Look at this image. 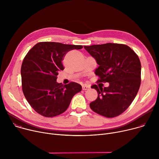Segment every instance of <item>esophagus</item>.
Masks as SVG:
<instances>
[{"label": "esophagus", "mask_w": 159, "mask_h": 159, "mask_svg": "<svg viewBox=\"0 0 159 159\" xmlns=\"http://www.w3.org/2000/svg\"><path fill=\"white\" fill-rule=\"evenodd\" d=\"M82 89L83 90H88L89 89H90V86L88 84H84L82 86Z\"/></svg>", "instance_id": "obj_1"}]
</instances>
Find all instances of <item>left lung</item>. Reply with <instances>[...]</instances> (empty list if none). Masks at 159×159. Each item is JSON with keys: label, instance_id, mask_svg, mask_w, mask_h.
<instances>
[{"label": "left lung", "instance_id": "left-lung-1", "mask_svg": "<svg viewBox=\"0 0 159 159\" xmlns=\"http://www.w3.org/2000/svg\"><path fill=\"white\" fill-rule=\"evenodd\" d=\"M84 48L99 66L95 74L97 82L109 83L108 87L93 84L98 97L90 104L92 110L107 118L123 113L135 98L141 84V66L138 55L123 44L106 43Z\"/></svg>", "mask_w": 159, "mask_h": 159}]
</instances>
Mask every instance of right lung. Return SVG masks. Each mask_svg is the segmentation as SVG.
Masks as SVG:
<instances>
[{"label":"right lung","instance_id":"right-lung-1","mask_svg":"<svg viewBox=\"0 0 159 159\" xmlns=\"http://www.w3.org/2000/svg\"><path fill=\"white\" fill-rule=\"evenodd\" d=\"M82 48L81 45L40 42L24 58L21 67L22 90L30 106L39 115L53 117L63 113L73 96L81 90L77 83L64 86L56 81L58 71L64 69L62 61L66 54Z\"/></svg>","mask_w":159,"mask_h":159}]
</instances>
